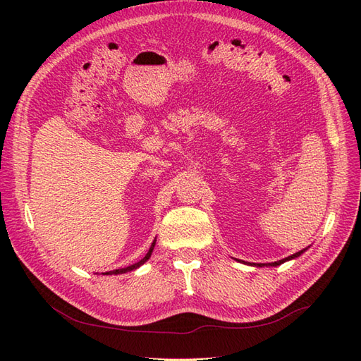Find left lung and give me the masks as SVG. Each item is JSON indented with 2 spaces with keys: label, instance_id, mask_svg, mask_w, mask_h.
Masks as SVG:
<instances>
[{
  "label": "left lung",
  "instance_id": "1",
  "mask_svg": "<svg viewBox=\"0 0 361 361\" xmlns=\"http://www.w3.org/2000/svg\"><path fill=\"white\" fill-rule=\"evenodd\" d=\"M309 248V247H307ZM307 248H302L301 251H297V253L295 255H292V256H288V257H285V259H281V260H277V262H271V264H247V262H244V260H238V262H243V264H245V265H251V267H257V268H262V267H279V265H281V264H285V262H288V260H293V259H297V257H300L305 250Z\"/></svg>",
  "mask_w": 361,
  "mask_h": 361
}]
</instances>
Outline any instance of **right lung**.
Listing matches in <instances>:
<instances>
[{
	"label": "right lung",
	"mask_w": 361,
	"mask_h": 361,
	"mask_svg": "<svg viewBox=\"0 0 361 361\" xmlns=\"http://www.w3.org/2000/svg\"><path fill=\"white\" fill-rule=\"evenodd\" d=\"M155 244H157V238L154 239V243H152V245H150L149 251H147V253H146V256H145L143 259H141V260H138L137 264H134V265H129V267H126V268H118V269H113V271H106V272H102V274H104V276H117V274H126V272H130V271H134V269L140 268L141 265L146 264V262L150 259L152 253H154Z\"/></svg>",
	"instance_id": "obj_1"
}]
</instances>
